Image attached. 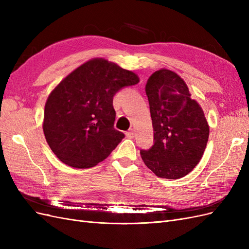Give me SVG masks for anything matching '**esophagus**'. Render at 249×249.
<instances>
[{
  "label": "esophagus",
  "instance_id": "34e87169",
  "mask_svg": "<svg viewBox=\"0 0 249 249\" xmlns=\"http://www.w3.org/2000/svg\"><path fill=\"white\" fill-rule=\"evenodd\" d=\"M125 135H126L127 138H134L135 137V131L133 129H131L129 132L125 133Z\"/></svg>",
  "mask_w": 249,
  "mask_h": 249
}]
</instances>
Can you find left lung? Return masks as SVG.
<instances>
[{
    "label": "left lung",
    "mask_w": 249,
    "mask_h": 249,
    "mask_svg": "<svg viewBox=\"0 0 249 249\" xmlns=\"http://www.w3.org/2000/svg\"><path fill=\"white\" fill-rule=\"evenodd\" d=\"M145 92L155 142L140 150L142 160L157 177L183 178L198 164L207 146L210 129L203 111L185 81L166 69L149 77Z\"/></svg>",
    "instance_id": "left-lung-1"
}]
</instances>
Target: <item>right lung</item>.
I'll list each match as a JSON object with an SVG mask.
<instances>
[{
  "label": "right lung",
  "instance_id": "right-lung-1",
  "mask_svg": "<svg viewBox=\"0 0 249 249\" xmlns=\"http://www.w3.org/2000/svg\"><path fill=\"white\" fill-rule=\"evenodd\" d=\"M135 72L103 58H94L65 77L44 106L43 133L60 161L90 168L112 153L124 134L114 129L113 96L137 84Z\"/></svg>",
  "mask_w": 249,
  "mask_h": 249
}]
</instances>
